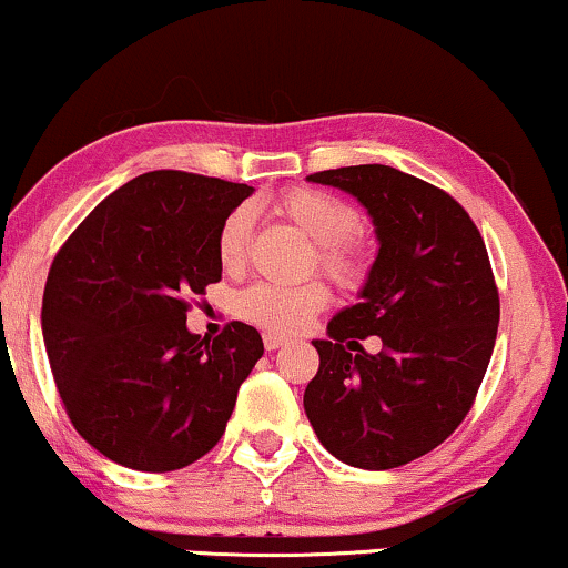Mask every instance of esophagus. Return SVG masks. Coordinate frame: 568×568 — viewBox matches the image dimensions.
Instances as JSON below:
<instances>
[{
	"mask_svg": "<svg viewBox=\"0 0 568 568\" xmlns=\"http://www.w3.org/2000/svg\"><path fill=\"white\" fill-rule=\"evenodd\" d=\"M285 344H288V338H283V336H275V333H264V349H266V352L283 349Z\"/></svg>",
	"mask_w": 568,
	"mask_h": 568,
	"instance_id": "obj_1",
	"label": "esophagus"
}]
</instances>
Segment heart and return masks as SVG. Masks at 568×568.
I'll return each instance as SVG.
<instances>
[{"instance_id": "1", "label": "heart", "mask_w": 568, "mask_h": 568, "mask_svg": "<svg viewBox=\"0 0 568 568\" xmlns=\"http://www.w3.org/2000/svg\"><path fill=\"white\" fill-rule=\"evenodd\" d=\"M272 211L314 241V256L325 275H331L344 288H357L365 283L371 270V251L365 237L354 230L357 211L349 203L325 190L291 187L272 201ZM248 237L251 211L237 206L230 211L216 235V256L224 270H243L248 256ZM327 302H331L327 288L317 280L302 285L256 283L237 293L235 314L266 333L288 336L302 331L314 314L325 310Z\"/></svg>"}]
</instances>
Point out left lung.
I'll return each instance as SVG.
<instances>
[{
    "mask_svg": "<svg viewBox=\"0 0 568 568\" xmlns=\"http://www.w3.org/2000/svg\"><path fill=\"white\" fill-rule=\"evenodd\" d=\"M306 180L357 197L378 237L359 302L312 341L320 371L306 418L346 466L399 468L460 426L487 373L500 323L487 245L453 195L399 169L365 163ZM367 335L385 349L362 351Z\"/></svg>",
    "mask_w": 568,
    "mask_h": 568,
    "instance_id": "8db88e82",
    "label": "left lung"
}]
</instances>
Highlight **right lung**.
<instances>
[{"label":"right lung","instance_id":"obj_1","mask_svg":"<svg viewBox=\"0 0 568 568\" xmlns=\"http://www.w3.org/2000/svg\"><path fill=\"white\" fill-rule=\"evenodd\" d=\"M254 187L148 172L111 193L58 251L42 333L73 428L134 470H176L222 439L262 359L256 327L187 331L190 296L222 280L216 235Z\"/></svg>","mask_w":568,"mask_h":568}]
</instances>
